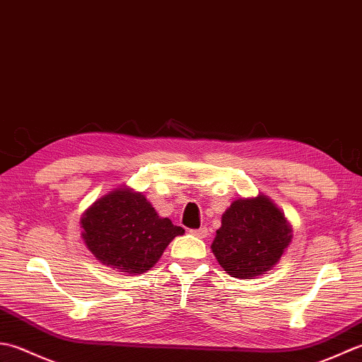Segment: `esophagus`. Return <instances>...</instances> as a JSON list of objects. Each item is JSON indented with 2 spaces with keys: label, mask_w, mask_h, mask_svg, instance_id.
Masks as SVG:
<instances>
[{
  "label": "esophagus",
  "mask_w": 362,
  "mask_h": 362,
  "mask_svg": "<svg viewBox=\"0 0 362 362\" xmlns=\"http://www.w3.org/2000/svg\"><path fill=\"white\" fill-rule=\"evenodd\" d=\"M190 234L195 235V238L204 239L208 235V228H200V230H190Z\"/></svg>",
  "instance_id": "1"
}]
</instances>
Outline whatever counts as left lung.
Segmentation results:
<instances>
[{"label": "left lung", "instance_id": "8db88e82", "mask_svg": "<svg viewBox=\"0 0 362 362\" xmlns=\"http://www.w3.org/2000/svg\"><path fill=\"white\" fill-rule=\"evenodd\" d=\"M291 239L283 212L259 195L233 202L222 216L211 248L226 274L248 279L274 267Z\"/></svg>", "mask_w": 362, "mask_h": 362}]
</instances>
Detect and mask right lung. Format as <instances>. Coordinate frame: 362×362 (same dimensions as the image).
Returning <instances> with one entry per match:
<instances>
[{
	"label": "right lung",
	"mask_w": 362,
	"mask_h": 362,
	"mask_svg": "<svg viewBox=\"0 0 362 362\" xmlns=\"http://www.w3.org/2000/svg\"><path fill=\"white\" fill-rule=\"evenodd\" d=\"M83 239L103 264L128 274L150 270L168 243L184 233L160 218L142 194L119 189L95 202L84 214Z\"/></svg>",
	"instance_id": "1"
}]
</instances>
